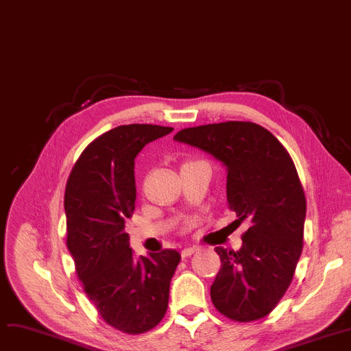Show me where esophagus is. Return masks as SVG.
<instances>
[{"instance_id":"esophagus-1","label":"esophagus","mask_w":351,"mask_h":351,"mask_svg":"<svg viewBox=\"0 0 351 351\" xmlns=\"http://www.w3.org/2000/svg\"><path fill=\"white\" fill-rule=\"evenodd\" d=\"M195 252H197V247H195V246H192V247H185V249H183V250L180 252V256L183 257V259H185V257H189V256L193 254Z\"/></svg>"}]
</instances>
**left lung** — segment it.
I'll list each match as a JSON object with an SVG mask.
<instances>
[{
  "label": "left lung",
  "instance_id": "8db88e82",
  "mask_svg": "<svg viewBox=\"0 0 351 351\" xmlns=\"http://www.w3.org/2000/svg\"><path fill=\"white\" fill-rule=\"evenodd\" d=\"M173 139L226 165L228 206L237 223H249L241 250L215 249L222 266L210 286L212 303L234 322L267 316L289 289L303 250L306 196L293 159L253 122L185 128Z\"/></svg>",
  "mask_w": 351,
  "mask_h": 351
}]
</instances>
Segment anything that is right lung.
<instances>
[{
	"label": "right lung",
	"mask_w": 351,
	"mask_h": 351,
	"mask_svg": "<svg viewBox=\"0 0 351 351\" xmlns=\"http://www.w3.org/2000/svg\"><path fill=\"white\" fill-rule=\"evenodd\" d=\"M172 131L146 123L110 129L85 147L66 182V246L78 279L101 317L126 335L146 333L163 319L180 262L172 249L136 257L125 232L135 209V158Z\"/></svg>",
	"instance_id": "1"
}]
</instances>
